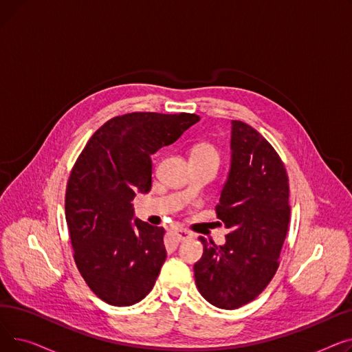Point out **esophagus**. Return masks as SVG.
I'll return each instance as SVG.
<instances>
[{
	"instance_id": "1",
	"label": "esophagus",
	"mask_w": 352,
	"mask_h": 352,
	"mask_svg": "<svg viewBox=\"0 0 352 352\" xmlns=\"http://www.w3.org/2000/svg\"><path fill=\"white\" fill-rule=\"evenodd\" d=\"M173 235L177 238V241H188V239L192 238V234L190 231L182 230V228L173 231Z\"/></svg>"
}]
</instances>
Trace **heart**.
Instances as JSON below:
<instances>
[{"mask_svg": "<svg viewBox=\"0 0 352 352\" xmlns=\"http://www.w3.org/2000/svg\"><path fill=\"white\" fill-rule=\"evenodd\" d=\"M190 158H215L218 161L219 155L214 145L208 142H199L192 146Z\"/></svg>", "mask_w": 352, "mask_h": 352, "instance_id": "b5f03b06", "label": "heart"}]
</instances>
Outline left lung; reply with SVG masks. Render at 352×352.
<instances>
[{
	"instance_id": "8db88e82",
	"label": "left lung",
	"mask_w": 352,
	"mask_h": 352,
	"mask_svg": "<svg viewBox=\"0 0 352 352\" xmlns=\"http://www.w3.org/2000/svg\"><path fill=\"white\" fill-rule=\"evenodd\" d=\"M231 170L215 207L230 232L227 243L199 238L204 254L194 265L198 291L208 302L236 309L260 295L280 265L289 224V184L274 146L251 125L234 120Z\"/></svg>"
}]
</instances>
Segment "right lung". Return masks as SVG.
I'll list each match as a JSON object with an SVG mask.
<instances>
[{"label": "right lung", "mask_w": 352, "mask_h": 352, "mask_svg": "<svg viewBox=\"0 0 352 352\" xmlns=\"http://www.w3.org/2000/svg\"><path fill=\"white\" fill-rule=\"evenodd\" d=\"M199 121L195 114L129 113L108 120L74 164L65 219L74 261L104 302L133 305L150 292L166 258L164 228L135 219L131 201L151 190V154Z\"/></svg>", "instance_id": "add662e5"}]
</instances>
